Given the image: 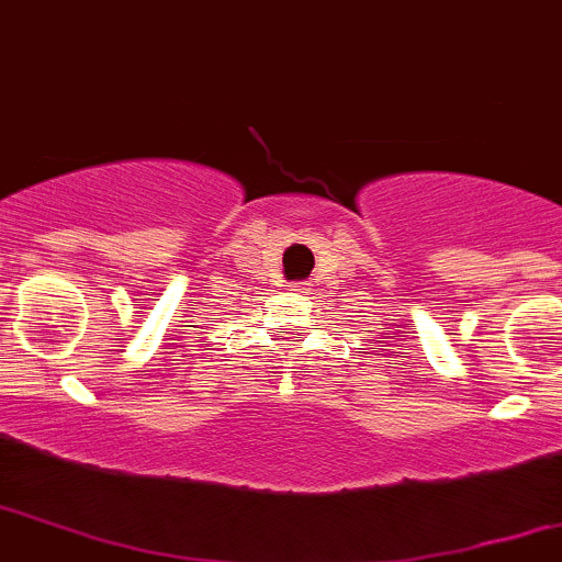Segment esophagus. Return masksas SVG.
<instances>
[{
    "label": "esophagus",
    "mask_w": 562,
    "mask_h": 562,
    "mask_svg": "<svg viewBox=\"0 0 562 562\" xmlns=\"http://www.w3.org/2000/svg\"><path fill=\"white\" fill-rule=\"evenodd\" d=\"M295 291H301V293H306V285H293Z\"/></svg>",
    "instance_id": "34e87169"
}]
</instances>
